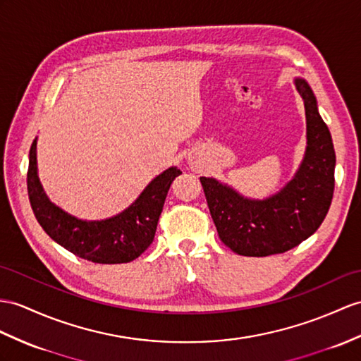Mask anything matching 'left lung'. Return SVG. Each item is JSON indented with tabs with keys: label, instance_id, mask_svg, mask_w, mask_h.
<instances>
[{
	"label": "left lung",
	"instance_id": "obj_1",
	"mask_svg": "<svg viewBox=\"0 0 361 361\" xmlns=\"http://www.w3.org/2000/svg\"><path fill=\"white\" fill-rule=\"evenodd\" d=\"M306 114V148L293 179L265 199L245 197L233 187L202 176L208 208L219 237L240 256L265 257L297 247L319 230L334 195V152L314 92L294 78Z\"/></svg>",
	"mask_w": 361,
	"mask_h": 361
}]
</instances>
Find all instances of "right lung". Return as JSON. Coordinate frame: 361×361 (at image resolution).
<instances>
[{"label": "right lung", "mask_w": 361, "mask_h": 361, "mask_svg": "<svg viewBox=\"0 0 361 361\" xmlns=\"http://www.w3.org/2000/svg\"><path fill=\"white\" fill-rule=\"evenodd\" d=\"M37 139L29 153L27 191L35 217L51 239L75 256L94 263L116 265L137 259L150 247L171 182L182 171L170 166L142 190L124 211L101 221H84L51 202L38 178Z\"/></svg>", "instance_id": "add662e5"}]
</instances>
